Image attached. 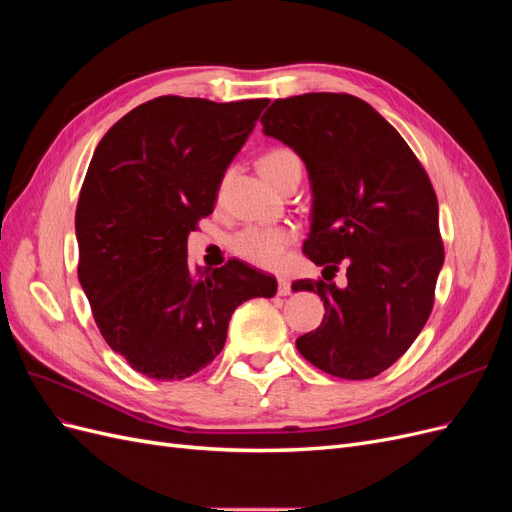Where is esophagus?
Masks as SVG:
<instances>
[{"label":"esophagus","mask_w":512,"mask_h":512,"mask_svg":"<svg viewBox=\"0 0 512 512\" xmlns=\"http://www.w3.org/2000/svg\"><path fill=\"white\" fill-rule=\"evenodd\" d=\"M277 294H280V297L290 294V280H286V277H280V280H277Z\"/></svg>","instance_id":"obj_1"}]
</instances>
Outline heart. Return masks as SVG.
<instances>
[{"instance_id": "b5f03b06", "label": "heart", "mask_w": 512, "mask_h": 512, "mask_svg": "<svg viewBox=\"0 0 512 512\" xmlns=\"http://www.w3.org/2000/svg\"><path fill=\"white\" fill-rule=\"evenodd\" d=\"M260 173L275 188L292 173H301V160L294 151L277 147L267 151L258 162ZM294 232L286 226H245L230 241L232 252L262 269H277L284 265L286 250Z\"/></svg>"}]
</instances>
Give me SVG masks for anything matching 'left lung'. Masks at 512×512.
Returning a JSON list of instances; mask_svg holds the SVG:
<instances>
[{"label": "left lung", "mask_w": 512, "mask_h": 512, "mask_svg": "<svg viewBox=\"0 0 512 512\" xmlns=\"http://www.w3.org/2000/svg\"><path fill=\"white\" fill-rule=\"evenodd\" d=\"M260 123L309 173L305 256L333 275L344 262L348 277L344 288L331 277L292 284L324 301L322 324L297 348L331 376L374 378L412 346L431 314L444 262L433 185L401 134L361 98L275 100Z\"/></svg>", "instance_id": "obj_1"}]
</instances>
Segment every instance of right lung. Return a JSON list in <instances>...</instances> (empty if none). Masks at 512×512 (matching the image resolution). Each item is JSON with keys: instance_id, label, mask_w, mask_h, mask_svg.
<instances>
[{"instance_id": "right-lung-1", "label": "right lung", "mask_w": 512, "mask_h": 512, "mask_svg": "<svg viewBox=\"0 0 512 512\" xmlns=\"http://www.w3.org/2000/svg\"><path fill=\"white\" fill-rule=\"evenodd\" d=\"M267 104L162 96L121 117L94 151L74 220L79 282L106 344L147 378L207 367L232 312L277 290L275 277L239 260L188 265V235L213 213Z\"/></svg>"}]
</instances>
